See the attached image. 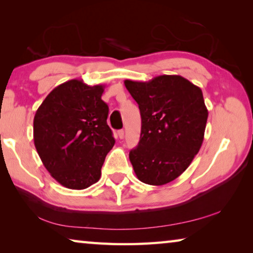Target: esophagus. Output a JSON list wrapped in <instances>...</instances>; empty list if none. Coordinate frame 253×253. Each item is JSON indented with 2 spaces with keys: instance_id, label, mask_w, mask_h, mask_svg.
I'll return each instance as SVG.
<instances>
[{
  "instance_id": "34e87169",
  "label": "esophagus",
  "mask_w": 253,
  "mask_h": 253,
  "mask_svg": "<svg viewBox=\"0 0 253 253\" xmlns=\"http://www.w3.org/2000/svg\"><path fill=\"white\" fill-rule=\"evenodd\" d=\"M117 134H118V137H119V138L123 139V138H124V136H125V130H124V129L118 130Z\"/></svg>"
}]
</instances>
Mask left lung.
I'll use <instances>...</instances> for the list:
<instances>
[{"label": "left lung", "instance_id": "8db88e82", "mask_svg": "<svg viewBox=\"0 0 253 253\" xmlns=\"http://www.w3.org/2000/svg\"><path fill=\"white\" fill-rule=\"evenodd\" d=\"M142 117L140 139L129 152L137 178L164 185L185 170L202 146L208 109L202 90L181 76L125 80Z\"/></svg>", "mask_w": 253, "mask_h": 253}]
</instances>
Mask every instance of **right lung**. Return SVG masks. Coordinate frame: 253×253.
I'll list each match as a JSON object with an SVG mask.
<instances>
[{
	"label": "right lung",
	"mask_w": 253,
	"mask_h": 253,
	"mask_svg": "<svg viewBox=\"0 0 253 253\" xmlns=\"http://www.w3.org/2000/svg\"><path fill=\"white\" fill-rule=\"evenodd\" d=\"M104 85L72 79L55 87L38 108L33 139L44 168L55 181L84 190L99 181L106 155L115 145L107 125Z\"/></svg>",
	"instance_id": "add662e5"
}]
</instances>
